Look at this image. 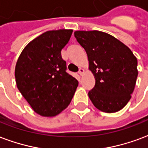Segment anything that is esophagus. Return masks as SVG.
<instances>
[{
  "label": "esophagus",
  "instance_id": "34e87169",
  "mask_svg": "<svg viewBox=\"0 0 148 148\" xmlns=\"http://www.w3.org/2000/svg\"><path fill=\"white\" fill-rule=\"evenodd\" d=\"M84 73V70L83 69H79V74L82 75Z\"/></svg>",
  "mask_w": 148,
  "mask_h": 148
}]
</instances>
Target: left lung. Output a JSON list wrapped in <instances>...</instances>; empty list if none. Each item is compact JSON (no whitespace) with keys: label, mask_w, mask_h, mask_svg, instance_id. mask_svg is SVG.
<instances>
[{"label":"left lung","mask_w":148,"mask_h":148,"mask_svg":"<svg viewBox=\"0 0 148 148\" xmlns=\"http://www.w3.org/2000/svg\"><path fill=\"white\" fill-rule=\"evenodd\" d=\"M84 48L95 85L88 92L94 106L105 113L121 110L129 102L138 75L137 59L131 49L110 34L99 31H76Z\"/></svg>","instance_id":"1"}]
</instances>
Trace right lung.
Instances as JSON below:
<instances>
[{
	"mask_svg": "<svg viewBox=\"0 0 148 148\" xmlns=\"http://www.w3.org/2000/svg\"><path fill=\"white\" fill-rule=\"evenodd\" d=\"M73 30L43 33L29 42L19 55L15 69L18 89L35 113L53 117L72 101L78 80L66 72L61 49Z\"/></svg>",
	"mask_w": 148,
	"mask_h": 148,
	"instance_id": "1",
	"label": "right lung"
}]
</instances>
